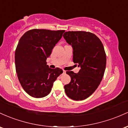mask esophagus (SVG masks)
I'll return each instance as SVG.
<instances>
[{"label": "esophagus", "instance_id": "esophagus-1", "mask_svg": "<svg viewBox=\"0 0 128 128\" xmlns=\"http://www.w3.org/2000/svg\"><path fill=\"white\" fill-rule=\"evenodd\" d=\"M63 72H64V74H65V73H66V71H64H64H63Z\"/></svg>", "mask_w": 128, "mask_h": 128}]
</instances>
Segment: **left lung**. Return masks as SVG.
Wrapping results in <instances>:
<instances>
[{
    "mask_svg": "<svg viewBox=\"0 0 128 128\" xmlns=\"http://www.w3.org/2000/svg\"><path fill=\"white\" fill-rule=\"evenodd\" d=\"M64 39L73 48V62L80 67L77 74L66 71L71 82L64 86L66 94L74 100L90 97L101 82L106 64V56L101 40L86 31H67Z\"/></svg>",
    "mask_w": 128,
    "mask_h": 128,
    "instance_id": "obj_1",
    "label": "left lung"
}]
</instances>
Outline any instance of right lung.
<instances>
[{
  "label": "right lung",
  "mask_w": 128,
  "mask_h": 128,
  "mask_svg": "<svg viewBox=\"0 0 128 128\" xmlns=\"http://www.w3.org/2000/svg\"><path fill=\"white\" fill-rule=\"evenodd\" d=\"M64 32L32 29L20 38L15 51L16 70L23 89L31 97L48 95L53 83L62 74V69L49 68L46 59Z\"/></svg>",
  "instance_id": "add662e5"
}]
</instances>
